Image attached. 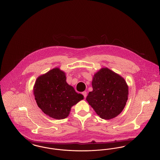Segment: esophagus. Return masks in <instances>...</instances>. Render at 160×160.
Listing matches in <instances>:
<instances>
[{
    "label": "esophagus",
    "mask_w": 160,
    "mask_h": 160,
    "mask_svg": "<svg viewBox=\"0 0 160 160\" xmlns=\"http://www.w3.org/2000/svg\"><path fill=\"white\" fill-rule=\"evenodd\" d=\"M82 94L83 95L84 98H86V96H87V92H86V91H83V92H82Z\"/></svg>",
    "instance_id": "obj_1"
}]
</instances>
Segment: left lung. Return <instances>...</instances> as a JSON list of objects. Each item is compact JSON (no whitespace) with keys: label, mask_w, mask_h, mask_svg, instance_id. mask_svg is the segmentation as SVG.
<instances>
[{"label":"left lung","mask_w":160,"mask_h":160,"mask_svg":"<svg viewBox=\"0 0 160 160\" xmlns=\"http://www.w3.org/2000/svg\"><path fill=\"white\" fill-rule=\"evenodd\" d=\"M86 100L103 119L116 117L123 110L128 99V88L122 77L108 68L94 75Z\"/></svg>","instance_id":"1"}]
</instances>
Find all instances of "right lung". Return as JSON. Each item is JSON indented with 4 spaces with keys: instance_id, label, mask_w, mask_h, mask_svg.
<instances>
[{
    "instance_id": "1",
    "label": "right lung",
    "mask_w": 160,
    "mask_h": 160,
    "mask_svg": "<svg viewBox=\"0 0 160 160\" xmlns=\"http://www.w3.org/2000/svg\"><path fill=\"white\" fill-rule=\"evenodd\" d=\"M64 72L50 70L37 78L33 92L38 106L45 114L56 119L68 117L71 107L83 99L66 82Z\"/></svg>"
}]
</instances>
